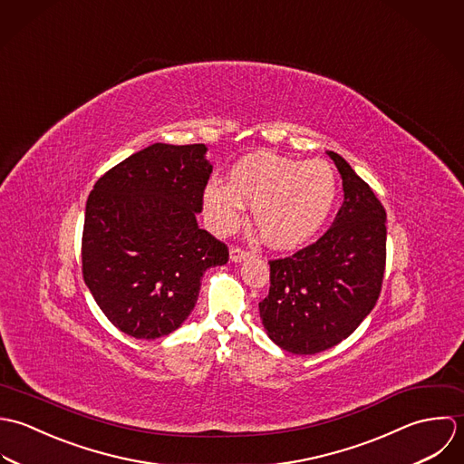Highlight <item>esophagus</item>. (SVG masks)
I'll return each mask as SVG.
<instances>
[{"mask_svg":"<svg viewBox=\"0 0 464 464\" xmlns=\"http://www.w3.org/2000/svg\"><path fill=\"white\" fill-rule=\"evenodd\" d=\"M249 251H244V249H240V247H231V251H229V258H231V262H235V264H240V262H244L246 258H249Z\"/></svg>","mask_w":464,"mask_h":464,"instance_id":"obj_1","label":"esophagus"}]
</instances>
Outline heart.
Instances as JSON below:
<instances>
[{"mask_svg":"<svg viewBox=\"0 0 464 464\" xmlns=\"http://www.w3.org/2000/svg\"><path fill=\"white\" fill-rule=\"evenodd\" d=\"M337 197L339 178L330 163L260 150L240 158L231 167L227 183L204 186L202 208L217 233H231L242 224L244 206H253L258 235L271 247L286 251L321 231Z\"/></svg>","mask_w":464,"mask_h":464,"instance_id":"1","label":"heart"}]
</instances>
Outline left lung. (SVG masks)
<instances>
[{"mask_svg": "<svg viewBox=\"0 0 464 464\" xmlns=\"http://www.w3.org/2000/svg\"><path fill=\"white\" fill-rule=\"evenodd\" d=\"M328 156L343 178L344 202L315 244L269 262V295L258 304L269 339L295 355L350 337L376 304L385 271V209L343 156Z\"/></svg>", "mask_w": 464, "mask_h": 464, "instance_id": "obj_1", "label": "left lung"}]
</instances>
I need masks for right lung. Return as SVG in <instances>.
I'll return each instance as SVG.
<instances>
[{
  "instance_id": "obj_1",
  "label": "right lung",
  "mask_w": 464,
  "mask_h": 464,
  "mask_svg": "<svg viewBox=\"0 0 464 464\" xmlns=\"http://www.w3.org/2000/svg\"><path fill=\"white\" fill-rule=\"evenodd\" d=\"M208 147L154 143L105 172L86 204L82 275L105 317L134 339H160L191 314L202 275L229 260L200 229Z\"/></svg>"
}]
</instances>
